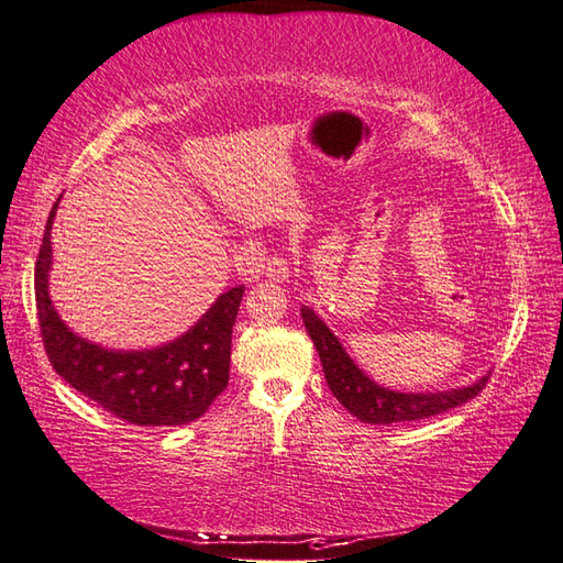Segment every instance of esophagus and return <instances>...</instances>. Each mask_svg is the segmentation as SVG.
I'll list each match as a JSON object with an SVG mask.
<instances>
[{
  "label": "esophagus",
  "instance_id": "esophagus-1",
  "mask_svg": "<svg viewBox=\"0 0 563 563\" xmlns=\"http://www.w3.org/2000/svg\"><path fill=\"white\" fill-rule=\"evenodd\" d=\"M290 275V261L280 256V253H273L266 263V278L273 283H285Z\"/></svg>",
  "mask_w": 563,
  "mask_h": 563
}]
</instances>
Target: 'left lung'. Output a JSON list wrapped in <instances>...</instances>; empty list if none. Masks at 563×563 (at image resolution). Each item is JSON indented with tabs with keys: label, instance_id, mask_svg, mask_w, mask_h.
Instances as JSON below:
<instances>
[{
	"label": "left lung",
	"instance_id": "1",
	"mask_svg": "<svg viewBox=\"0 0 563 563\" xmlns=\"http://www.w3.org/2000/svg\"><path fill=\"white\" fill-rule=\"evenodd\" d=\"M302 322L307 334H310L312 344L322 361L324 378L329 390L334 398L346 407V410L356 417V420L366 424H395V422H415L427 420V417L442 415L451 407H459L468 402L471 398L486 388L488 376H483L473 385L444 393H398L388 390L383 385L373 383L366 373H363L351 356L341 346V341L334 336L322 319H319L310 307H302Z\"/></svg>",
	"mask_w": 563,
	"mask_h": 563
}]
</instances>
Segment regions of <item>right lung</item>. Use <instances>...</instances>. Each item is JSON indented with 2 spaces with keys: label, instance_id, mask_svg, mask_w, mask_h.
I'll list each match as a JSON object with an SVG mask.
<instances>
[{
  "label": "right lung",
  "instance_id": "right-lung-1",
  "mask_svg": "<svg viewBox=\"0 0 563 563\" xmlns=\"http://www.w3.org/2000/svg\"><path fill=\"white\" fill-rule=\"evenodd\" d=\"M36 258V310L43 346L55 373L102 410L136 427H178L202 417L229 383L231 329L244 285L217 297L200 322L170 344L143 351H112L73 334L48 295L51 227Z\"/></svg>",
  "mask_w": 563,
  "mask_h": 563
}]
</instances>
